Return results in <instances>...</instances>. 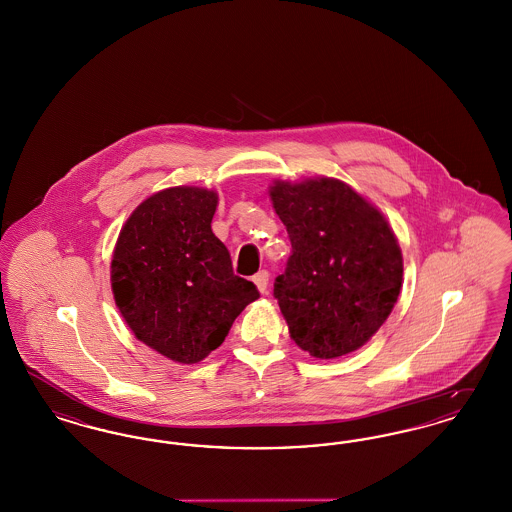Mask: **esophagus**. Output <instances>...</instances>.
Returning <instances> with one entry per match:
<instances>
[{"label": "esophagus", "instance_id": "1", "mask_svg": "<svg viewBox=\"0 0 512 512\" xmlns=\"http://www.w3.org/2000/svg\"><path fill=\"white\" fill-rule=\"evenodd\" d=\"M253 282H255V286H257V290L261 293L267 292L268 288V272L267 270H261V272H257L255 276H253Z\"/></svg>", "mask_w": 512, "mask_h": 512}]
</instances>
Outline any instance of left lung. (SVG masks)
I'll list each match as a JSON object with an SVG mask.
<instances>
[{
	"label": "left lung",
	"instance_id": "left-lung-1",
	"mask_svg": "<svg viewBox=\"0 0 512 512\" xmlns=\"http://www.w3.org/2000/svg\"><path fill=\"white\" fill-rule=\"evenodd\" d=\"M292 255L274 297L292 340L317 359H336L370 340L390 317L403 257L384 215L336 178L270 186Z\"/></svg>",
	"mask_w": 512,
	"mask_h": 512
}]
</instances>
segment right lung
<instances>
[{
  "label": "right lung",
  "mask_w": 512,
  "mask_h": 512,
  "mask_svg": "<svg viewBox=\"0 0 512 512\" xmlns=\"http://www.w3.org/2000/svg\"><path fill=\"white\" fill-rule=\"evenodd\" d=\"M219 197L176 186L147 197L124 222L111 261L122 318L157 353L194 365L215 351L232 322L259 297L232 270L211 230Z\"/></svg>",
  "instance_id": "obj_1"
}]
</instances>
